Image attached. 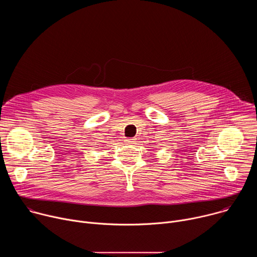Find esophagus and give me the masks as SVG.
Instances as JSON below:
<instances>
[{"instance_id":"obj_1","label":"esophagus","mask_w":257,"mask_h":257,"mask_svg":"<svg viewBox=\"0 0 257 257\" xmlns=\"http://www.w3.org/2000/svg\"><path fill=\"white\" fill-rule=\"evenodd\" d=\"M126 141H127V142H129V143H131V144H135V142H136V138H131V139H127Z\"/></svg>"}]
</instances>
